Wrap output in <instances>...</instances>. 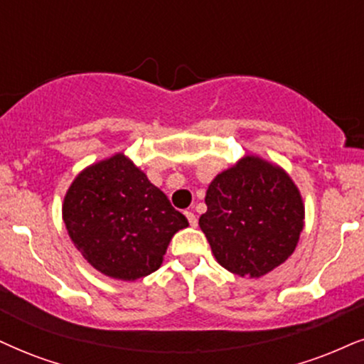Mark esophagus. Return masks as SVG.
<instances>
[{"label":"esophagus","mask_w":364,"mask_h":364,"mask_svg":"<svg viewBox=\"0 0 364 364\" xmlns=\"http://www.w3.org/2000/svg\"><path fill=\"white\" fill-rule=\"evenodd\" d=\"M186 218L189 219V223H191L192 228L197 226V218H196V214L192 213V210H186Z\"/></svg>","instance_id":"obj_1"}]
</instances>
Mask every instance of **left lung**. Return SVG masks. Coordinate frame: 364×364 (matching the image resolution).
Masks as SVG:
<instances>
[{
  "label": "left lung",
  "instance_id": "8db88e82",
  "mask_svg": "<svg viewBox=\"0 0 364 364\" xmlns=\"http://www.w3.org/2000/svg\"><path fill=\"white\" fill-rule=\"evenodd\" d=\"M199 226L218 263L259 278L294 253L304 230L302 196L275 164L246 155L218 173L205 192Z\"/></svg>",
  "mask_w": 364,
  "mask_h": 364
}]
</instances>
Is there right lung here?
Wrapping results in <instances>:
<instances>
[{
    "label": "right lung",
    "instance_id": "right-lung-1",
    "mask_svg": "<svg viewBox=\"0 0 364 364\" xmlns=\"http://www.w3.org/2000/svg\"><path fill=\"white\" fill-rule=\"evenodd\" d=\"M67 232L91 267L133 282L159 270L177 231L189 226L127 155L84 168L62 204Z\"/></svg>",
    "mask_w": 364,
    "mask_h": 364
}]
</instances>
